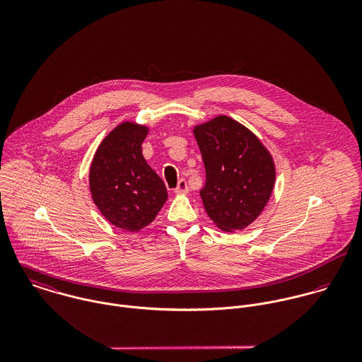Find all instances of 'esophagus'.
<instances>
[{
	"mask_svg": "<svg viewBox=\"0 0 362 362\" xmlns=\"http://www.w3.org/2000/svg\"><path fill=\"white\" fill-rule=\"evenodd\" d=\"M175 192H177V194H185V192H188V184H187V181H185L184 178L178 181V185H177V188H175Z\"/></svg>",
	"mask_w": 362,
	"mask_h": 362,
	"instance_id": "esophagus-1",
	"label": "esophagus"
}]
</instances>
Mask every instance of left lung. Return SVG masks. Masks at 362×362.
I'll return each mask as SVG.
<instances>
[{
  "label": "left lung",
  "instance_id": "left-lung-1",
  "mask_svg": "<svg viewBox=\"0 0 362 362\" xmlns=\"http://www.w3.org/2000/svg\"><path fill=\"white\" fill-rule=\"evenodd\" d=\"M194 135L206 170L201 198L207 216L223 231L245 228L272 195V156L257 135L227 115L197 125Z\"/></svg>",
  "mask_w": 362,
  "mask_h": 362
}]
</instances>
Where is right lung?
Masks as SVG:
<instances>
[{
	"mask_svg": "<svg viewBox=\"0 0 362 362\" xmlns=\"http://www.w3.org/2000/svg\"><path fill=\"white\" fill-rule=\"evenodd\" d=\"M148 132L129 121L115 127L98 148L89 173L95 205L112 226L132 233L149 226L168 197L142 155Z\"/></svg>",
	"mask_w": 362,
	"mask_h": 362,
	"instance_id": "obj_1",
	"label": "right lung"
}]
</instances>
